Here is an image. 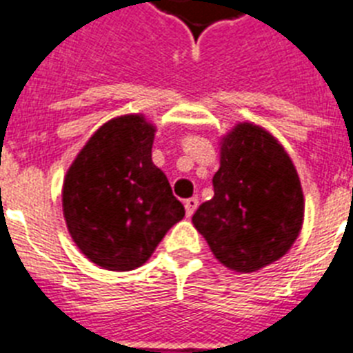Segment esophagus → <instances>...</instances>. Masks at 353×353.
<instances>
[{
  "label": "esophagus",
  "instance_id": "1",
  "mask_svg": "<svg viewBox=\"0 0 353 353\" xmlns=\"http://www.w3.org/2000/svg\"><path fill=\"white\" fill-rule=\"evenodd\" d=\"M197 206H199V199H197V197H190V199H186L185 201L186 217H192L195 210H197Z\"/></svg>",
  "mask_w": 353,
  "mask_h": 353
}]
</instances>
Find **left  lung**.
<instances>
[{
	"label": "left lung",
	"mask_w": 353,
	"mask_h": 353,
	"mask_svg": "<svg viewBox=\"0 0 353 353\" xmlns=\"http://www.w3.org/2000/svg\"><path fill=\"white\" fill-rule=\"evenodd\" d=\"M303 192L282 145L254 123H236L221 141L213 197L194 213L215 259L253 272L282 259L303 224Z\"/></svg>",
	"instance_id": "1"
}]
</instances>
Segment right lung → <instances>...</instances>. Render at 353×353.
<instances>
[{
    "instance_id": "add662e5",
    "label": "right lung",
    "mask_w": 353,
    "mask_h": 353,
    "mask_svg": "<svg viewBox=\"0 0 353 353\" xmlns=\"http://www.w3.org/2000/svg\"><path fill=\"white\" fill-rule=\"evenodd\" d=\"M154 132L143 114L112 118L91 136L64 177L68 232L108 271L143 265L185 217L167 176L152 163Z\"/></svg>"
}]
</instances>
